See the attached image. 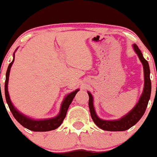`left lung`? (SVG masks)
<instances>
[{
  "instance_id": "obj_1",
  "label": "left lung",
  "mask_w": 157,
  "mask_h": 157,
  "mask_svg": "<svg viewBox=\"0 0 157 157\" xmlns=\"http://www.w3.org/2000/svg\"><path fill=\"white\" fill-rule=\"evenodd\" d=\"M133 49L134 52L137 55L140 61L141 62L144 68V90L138 100L137 103L134 107L125 115L121 117V118L117 120H103L100 118L97 115L95 110L94 108V98L93 96L89 91H88V96H89V101H88V106H89L90 113H91V118H92L94 123L101 129L104 131H127L133 125L136 124L140 119L142 117L144 114L145 113L146 108L148 105L149 100L150 98V94H151V81H150V66L149 63L143 56V54L138 46L136 44L133 45Z\"/></svg>"
}]
</instances>
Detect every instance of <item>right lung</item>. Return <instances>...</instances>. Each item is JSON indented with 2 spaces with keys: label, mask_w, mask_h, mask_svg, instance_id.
Returning <instances> with one entry per match:
<instances>
[{
  "label": "right lung",
  "mask_w": 157,
  "mask_h": 157,
  "mask_svg": "<svg viewBox=\"0 0 157 157\" xmlns=\"http://www.w3.org/2000/svg\"><path fill=\"white\" fill-rule=\"evenodd\" d=\"M16 50H15V52H16ZM15 52H13V60H12L11 63L9 64L8 68H7V73H6L5 85H4L5 98L6 101H7V105H8L9 108H10V111H11L12 114H13V117H15V119H16L22 126H24V128H26V129L30 130V131H49L56 129V128H58L62 124V123H63V120H64L65 117H66V116L68 108H69V105H71L74 97L75 96L76 93L79 91V89L78 88V89L75 90V91H72L71 93L68 94L67 95H66V97L64 98V99H63V102H62L61 104L59 113L58 115L56 116V117L46 119H33L32 118V117H28V116L25 115V114L21 113V111H19L16 108H15V106L13 105L11 100H10V98L8 92L9 75H10V68H11L13 62H14Z\"/></svg>",
  "instance_id": "right-lung-1"
}]
</instances>
